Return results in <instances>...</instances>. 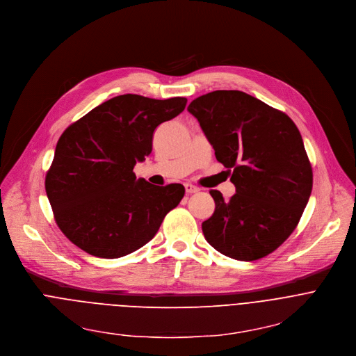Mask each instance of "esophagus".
<instances>
[{"mask_svg":"<svg viewBox=\"0 0 356 356\" xmlns=\"http://www.w3.org/2000/svg\"><path fill=\"white\" fill-rule=\"evenodd\" d=\"M184 186H185V192H186V193H195V192L200 191L198 186H195V185H192V184H189V182H186Z\"/></svg>","mask_w":356,"mask_h":356,"instance_id":"1","label":"esophagus"}]
</instances>
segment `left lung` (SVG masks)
<instances>
[{
	"mask_svg": "<svg viewBox=\"0 0 356 356\" xmlns=\"http://www.w3.org/2000/svg\"><path fill=\"white\" fill-rule=\"evenodd\" d=\"M236 193H209L213 215L207 242L234 260L252 261L277 249L296 229L312 189V170L297 126L283 111L241 90H215L191 102Z\"/></svg>",
	"mask_w": 356,
	"mask_h": 356,
	"instance_id": "left-lung-1",
	"label": "left lung"
}]
</instances>
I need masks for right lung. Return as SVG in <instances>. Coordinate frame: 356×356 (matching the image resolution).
<instances>
[{
    "instance_id": "1",
    "label": "right lung",
    "mask_w": 356,
    "mask_h": 356,
    "mask_svg": "<svg viewBox=\"0 0 356 356\" xmlns=\"http://www.w3.org/2000/svg\"><path fill=\"white\" fill-rule=\"evenodd\" d=\"M186 106L185 97L115 96L60 136L45 189L66 238L102 259L130 254L148 243L184 198L181 184L158 186L136 177L152 149L155 129Z\"/></svg>"
}]
</instances>
